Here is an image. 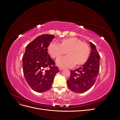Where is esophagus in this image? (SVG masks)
I'll return each instance as SVG.
<instances>
[{"instance_id": "1", "label": "esophagus", "mask_w": 120, "mask_h": 120, "mask_svg": "<svg viewBox=\"0 0 120 120\" xmlns=\"http://www.w3.org/2000/svg\"><path fill=\"white\" fill-rule=\"evenodd\" d=\"M59 69L60 71H62L63 69H64V68H61V67H59Z\"/></svg>"}]
</instances>
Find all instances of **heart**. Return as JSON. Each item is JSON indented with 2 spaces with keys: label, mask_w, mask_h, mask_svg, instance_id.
<instances>
[{
  "label": "heart",
  "mask_w": 120,
  "mask_h": 120,
  "mask_svg": "<svg viewBox=\"0 0 120 120\" xmlns=\"http://www.w3.org/2000/svg\"><path fill=\"white\" fill-rule=\"evenodd\" d=\"M48 52L53 59H59L67 53V56L58 60L56 64L61 67L81 66L88 60L90 49L87 43L75 38L63 39L59 45L51 43L48 48Z\"/></svg>",
  "instance_id": "obj_1"
}]
</instances>
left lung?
Returning a JSON list of instances; mask_svg holds the SVG:
<instances>
[{
    "label": "left lung",
    "instance_id": "8db88e82",
    "mask_svg": "<svg viewBox=\"0 0 120 120\" xmlns=\"http://www.w3.org/2000/svg\"><path fill=\"white\" fill-rule=\"evenodd\" d=\"M92 50L86 63L75 70H71L70 78L67 81L69 89L77 93H82L92 88L95 83L100 70V56L96 45L91 42Z\"/></svg>",
    "mask_w": 120,
    "mask_h": 120
}]
</instances>
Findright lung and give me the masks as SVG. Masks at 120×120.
I'll return each mask as SVG.
<instances>
[{
    "instance_id": "right-lung-1",
    "label": "right lung",
    "mask_w": 120,
    "mask_h": 120,
    "mask_svg": "<svg viewBox=\"0 0 120 120\" xmlns=\"http://www.w3.org/2000/svg\"><path fill=\"white\" fill-rule=\"evenodd\" d=\"M54 38L50 34H42L27 45L22 57L24 78L34 91L43 93L52 88L54 76L60 71L50 57L48 48ZM49 70H45L46 67Z\"/></svg>"
}]
</instances>
